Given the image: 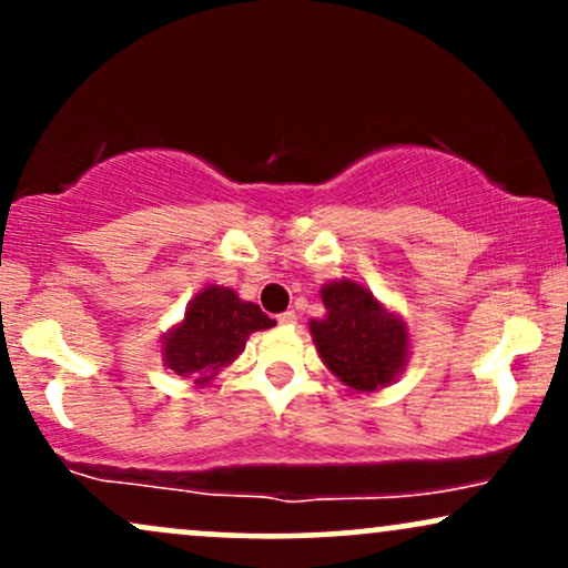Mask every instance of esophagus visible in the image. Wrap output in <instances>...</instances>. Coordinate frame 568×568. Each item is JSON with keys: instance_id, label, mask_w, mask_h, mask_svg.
Wrapping results in <instances>:
<instances>
[{"instance_id": "1", "label": "esophagus", "mask_w": 568, "mask_h": 568, "mask_svg": "<svg viewBox=\"0 0 568 568\" xmlns=\"http://www.w3.org/2000/svg\"><path fill=\"white\" fill-rule=\"evenodd\" d=\"M277 321H280V325H296V321H298V315L296 312H283V315H277Z\"/></svg>"}]
</instances>
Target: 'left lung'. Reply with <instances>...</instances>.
I'll use <instances>...</instances> for the list:
<instances>
[{
  "label": "left lung",
  "instance_id": "left-lung-1",
  "mask_svg": "<svg viewBox=\"0 0 568 568\" xmlns=\"http://www.w3.org/2000/svg\"><path fill=\"white\" fill-rule=\"evenodd\" d=\"M321 298L325 317L306 325L325 368L355 395L395 384L410 357L406 317L349 277L323 283Z\"/></svg>",
  "mask_w": 568,
  "mask_h": 568
}]
</instances>
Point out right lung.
Listing matches in <instances>:
<instances>
[{
	"label": "right lung",
	"instance_id": "add662e5",
	"mask_svg": "<svg viewBox=\"0 0 568 568\" xmlns=\"http://www.w3.org/2000/svg\"><path fill=\"white\" fill-rule=\"evenodd\" d=\"M275 321L226 285H205L189 298L184 317L162 334V366L186 376L197 387H211L224 368L243 355L245 342Z\"/></svg>",
	"mask_w": 568,
	"mask_h": 568
}]
</instances>
